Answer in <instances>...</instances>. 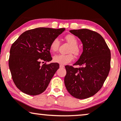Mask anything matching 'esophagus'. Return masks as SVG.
Here are the masks:
<instances>
[{"mask_svg":"<svg viewBox=\"0 0 121 121\" xmlns=\"http://www.w3.org/2000/svg\"><path fill=\"white\" fill-rule=\"evenodd\" d=\"M59 67L61 68H64V65H62V64H60V65H59Z\"/></svg>","mask_w":121,"mask_h":121,"instance_id":"34e87169","label":"esophagus"}]
</instances>
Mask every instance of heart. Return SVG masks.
Instances as JSON below:
<instances>
[{
	"label": "heart",
	"mask_w": 121,
	"mask_h": 121,
	"mask_svg": "<svg viewBox=\"0 0 121 121\" xmlns=\"http://www.w3.org/2000/svg\"><path fill=\"white\" fill-rule=\"evenodd\" d=\"M65 39L67 42L71 44L69 48L68 52H71L68 54H58L53 56V60L54 62L57 63L62 64H68L73 60L74 58V55L75 56H79L80 53V49L78 46V40L75 36L73 35H68L65 36ZM60 42L58 38H56L53 40L50 44V49L52 52H56L58 49Z\"/></svg>",
	"instance_id": "1"
}]
</instances>
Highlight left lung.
<instances>
[{"label": "left lung", "mask_w": 121, "mask_h": 121, "mask_svg": "<svg viewBox=\"0 0 121 121\" xmlns=\"http://www.w3.org/2000/svg\"><path fill=\"white\" fill-rule=\"evenodd\" d=\"M83 44V52L74 65L65 66L64 84L68 91L79 99L88 98L101 89L111 67V52L105 39L98 33L89 29L73 30Z\"/></svg>", "instance_id": "8db88e82"}]
</instances>
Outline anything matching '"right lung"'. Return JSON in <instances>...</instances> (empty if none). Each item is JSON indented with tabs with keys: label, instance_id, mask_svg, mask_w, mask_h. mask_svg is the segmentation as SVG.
Segmentation results:
<instances>
[{
	"label": "right lung",
	"instance_id": "obj_1",
	"mask_svg": "<svg viewBox=\"0 0 121 121\" xmlns=\"http://www.w3.org/2000/svg\"><path fill=\"white\" fill-rule=\"evenodd\" d=\"M65 30L39 27L22 33L10 50L9 66L16 86L25 94L35 96L44 92L59 68L52 59L50 44ZM41 63H44L41 65Z\"/></svg>",
	"mask_w": 121,
	"mask_h": 121
}]
</instances>
